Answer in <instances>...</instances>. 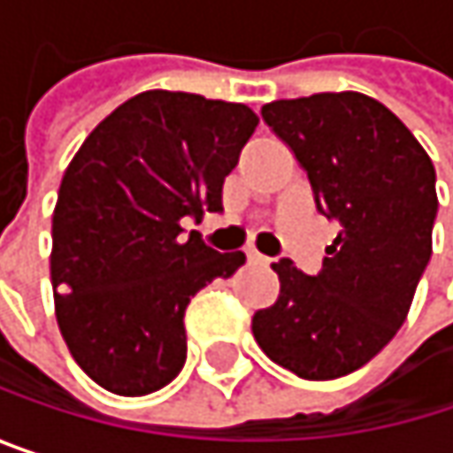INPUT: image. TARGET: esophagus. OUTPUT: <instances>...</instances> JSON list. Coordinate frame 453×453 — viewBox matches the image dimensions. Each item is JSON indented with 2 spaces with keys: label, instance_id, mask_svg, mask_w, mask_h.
Segmentation results:
<instances>
[{
  "label": "esophagus",
  "instance_id": "esophagus-1",
  "mask_svg": "<svg viewBox=\"0 0 453 453\" xmlns=\"http://www.w3.org/2000/svg\"><path fill=\"white\" fill-rule=\"evenodd\" d=\"M246 257H249V262H254V265H270V262H273L270 257H265V254H259V251H246Z\"/></svg>",
  "mask_w": 453,
  "mask_h": 453
}]
</instances>
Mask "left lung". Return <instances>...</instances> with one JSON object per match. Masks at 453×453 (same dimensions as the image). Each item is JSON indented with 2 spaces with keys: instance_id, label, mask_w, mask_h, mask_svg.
Listing matches in <instances>:
<instances>
[{
  "instance_id": "obj_1",
  "label": "left lung",
  "mask_w": 453,
  "mask_h": 453,
  "mask_svg": "<svg viewBox=\"0 0 453 453\" xmlns=\"http://www.w3.org/2000/svg\"><path fill=\"white\" fill-rule=\"evenodd\" d=\"M262 118L304 167L317 212L341 230L317 275L291 259L273 265L280 296L251 333L275 365L333 380L367 365L407 319L433 254L435 167L388 107L357 91L278 99Z\"/></svg>"
}]
</instances>
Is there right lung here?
<instances>
[{
	"label": "right lung",
	"instance_id": "add662e5",
	"mask_svg": "<svg viewBox=\"0 0 453 453\" xmlns=\"http://www.w3.org/2000/svg\"><path fill=\"white\" fill-rule=\"evenodd\" d=\"M246 104L143 91L107 115L67 165L51 218L59 333L81 370L118 396L165 388L186 362L183 315L196 291L230 278L183 218L223 210V183L257 128Z\"/></svg>",
	"mask_w": 453,
	"mask_h": 453
}]
</instances>
